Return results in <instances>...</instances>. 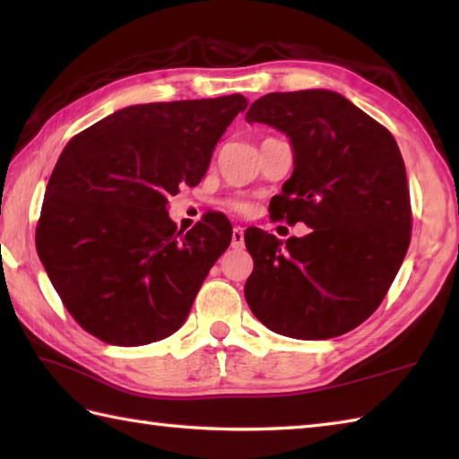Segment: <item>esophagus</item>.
Listing matches in <instances>:
<instances>
[{
  "label": "esophagus",
  "mask_w": 459,
  "mask_h": 459,
  "mask_svg": "<svg viewBox=\"0 0 459 459\" xmlns=\"http://www.w3.org/2000/svg\"><path fill=\"white\" fill-rule=\"evenodd\" d=\"M230 245H232V248H242V247H245V229H240V227L232 229Z\"/></svg>",
  "instance_id": "1"
}]
</instances>
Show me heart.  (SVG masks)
<instances>
[{
  "instance_id": "1",
  "label": "heart",
  "mask_w": 459,
  "mask_h": 459,
  "mask_svg": "<svg viewBox=\"0 0 459 459\" xmlns=\"http://www.w3.org/2000/svg\"><path fill=\"white\" fill-rule=\"evenodd\" d=\"M229 207L235 209L237 212H247V211H248V204L242 203V201H230Z\"/></svg>"
}]
</instances>
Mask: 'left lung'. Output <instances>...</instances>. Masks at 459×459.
<instances>
[{
    "instance_id": "1",
    "label": "left lung",
    "mask_w": 459,
    "mask_h": 459,
    "mask_svg": "<svg viewBox=\"0 0 459 459\" xmlns=\"http://www.w3.org/2000/svg\"><path fill=\"white\" fill-rule=\"evenodd\" d=\"M247 122L286 132L294 148V173L270 201V219L311 229L286 247L260 229L245 232L252 314L286 337L343 335L375 314L411 245L401 150L383 124L331 91L270 92Z\"/></svg>"
}]
</instances>
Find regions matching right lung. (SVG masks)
<instances>
[{"label":"right lung","mask_w":459,"mask_h":459,"mask_svg":"<svg viewBox=\"0 0 459 459\" xmlns=\"http://www.w3.org/2000/svg\"><path fill=\"white\" fill-rule=\"evenodd\" d=\"M242 94L128 106L76 134L58 158L37 222L43 266L68 314L110 345L175 333L230 221L209 211L183 235L168 203L207 173Z\"/></svg>","instance_id":"1"}]
</instances>
